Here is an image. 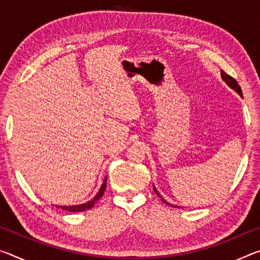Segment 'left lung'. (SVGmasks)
Wrapping results in <instances>:
<instances>
[{"mask_svg": "<svg viewBox=\"0 0 260 260\" xmlns=\"http://www.w3.org/2000/svg\"><path fill=\"white\" fill-rule=\"evenodd\" d=\"M221 78H222V80L225 81V82L227 83V85L232 88V89H234L237 94H239L240 96H242V89H241V87L239 86V83H237V81L235 80L234 78L231 77L230 74H227L225 71H222V70H221ZM153 190H155V192L157 193V195L160 197L161 201L164 202V203H166L167 205H171V204L167 203V202H166L164 199H162V197L159 195V192H158V191L156 190V188H155V187H153ZM172 206H173V205H172ZM175 208H178V206H175Z\"/></svg>", "mask_w": 260, "mask_h": 260, "instance_id": "obj_1", "label": "left lung"}]
</instances>
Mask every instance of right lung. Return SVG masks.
<instances>
[{
  "label": "right lung",
  "mask_w": 260,
  "mask_h": 260,
  "mask_svg": "<svg viewBox=\"0 0 260 260\" xmlns=\"http://www.w3.org/2000/svg\"><path fill=\"white\" fill-rule=\"evenodd\" d=\"M105 188H107V179H105L104 183L102 184V187H101L100 191L96 193V196L94 197L93 200L87 202L85 204H81V205H73V206H60L61 209L64 211H69V212H81V211H86L88 209H91L93 206L98 203V201L101 199V197L103 196V193L105 191Z\"/></svg>",
  "instance_id": "add662e5"
}]
</instances>
